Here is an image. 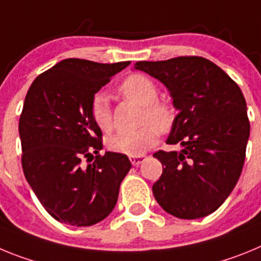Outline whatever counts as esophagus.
Returning <instances> with one entry per match:
<instances>
[{
    "instance_id": "obj_1",
    "label": "esophagus",
    "mask_w": 261,
    "mask_h": 261,
    "mask_svg": "<svg viewBox=\"0 0 261 261\" xmlns=\"http://www.w3.org/2000/svg\"><path fill=\"white\" fill-rule=\"evenodd\" d=\"M129 159H130V162H132L133 166H138L141 165L145 159H146V155H144V154H141V155H130Z\"/></svg>"
}]
</instances>
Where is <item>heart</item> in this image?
<instances>
[{"instance_id": "heart-1", "label": "heart", "mask_w": 261, "mask_h": 261, "mask_svg": "<svg viewBox=\"0 0 261 261\" xmlns=\"http://www.w3.org/2000/svg\"><path fill=\"white\" fill-rule=\"evenodd\" d=\"M120 94L144 107L142 123H146L132 132H119L108 137L111 150L128 155H141L158 140L159 130L168 132L175 123V108L171 105L158 100V87L150 78L142 74L126 77L120 86ZM90 114L100 130L110 132L114 126L110 103L106 94L94 95L90 105Z\"/></svg>"}]
</instances>
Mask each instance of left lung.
I'll use <instances>...</instances> for the list:
<instances>
[{
	"label": "left lung",
	"instance_id": "obj_1",
	"mask_svg": "<svg viewBox=\"0 0 261 261\" xmlns=\"http://www.w3.org/2000/svg\"><path fill=\"white\" fill-rule=\"evenodd\" d=\"M135 69L161 81L179 111L166 142L181 150L153 155L163 166L153 186L156 202L183 220L213 213L234 190L246 158L250 121L242 90L199 56L138 61Z\"/></svg>",
	"mask_w": 261,
	"mask_h": 261
}]
</instances>
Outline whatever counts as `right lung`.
Wrapping results in <instances>:
<instances>
[{
    "label": "right lung",
    "instance_id": "add662e5",
    "mask_svg": "<svg viewBox=\"0 0 261 261\" xmlns=\"http://www.w3.org/2000/svg\"><path fill=\"white\" fill-rule=\"evenodd\" d=\"M129 64L62 60L38 75L27 91L19 119L23 172L59 222L95 225L116 205L120 184L132 165L125 154H99L102 130L94 123L90 105Z\"/></svg>",
    "mask_w": 261,
    "mask_h": 261
}]
</instances>
